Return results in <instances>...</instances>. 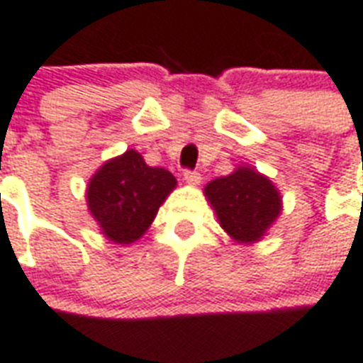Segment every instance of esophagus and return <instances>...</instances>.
<instances>
[{
  "label": "esophagus",
  "mask_w": 363,
  "mask_h": 363,
  "mask_svg": "<svg viewBox=\"0 0 363 363\" xmlns=\"http://www.w3.org/2000/svg\"><path fill=\"white\" fill-rule=\"evenodd\" d=\"M184 182L190 184V186H198L201 182V175L200 173H196V171H186V173H184Z\"/></svg>",
  "instance_id": "obj_1"
}]
</instances>
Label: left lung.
<instances>
[{
	"instance_id": "1",
	"label": "left lung",
	"mask_w": 363,
	"mask_h": 363,
	"mask_svg": "<svg viewBox=\"0 0 363 363\" xmlns=\"http://www.w3.org/2000/svg\"><path fill=\"white\" fill-rule=\"evenodd\" d=\"M220 228L236 243L261 242L280 217V190L251 165H240L230 175L218 177L203 188Z\"/></svg>"
}]
</instances>
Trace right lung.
Here are the masks:
<instances>
[{
  "label": "right lung",
  "mask_w": 363,
  "mask_h": 363,
  "mask_svg": "<svg viewBox=\"0 0 363 363\" xmlns=\"http://www.w3.org/2000/svg\"><path fill=\"white\" fill-rule=\"evenodd\" d=\"M177 188L163 167H150L137 150L104 162L85 190L89 213L108 242L131 245L150 228L157 209Z\"/></svg>",
  "instance_id": "add662e5"
}]
</instances>
